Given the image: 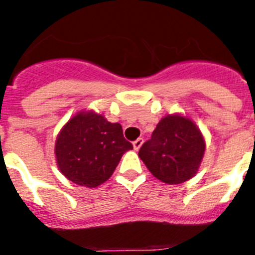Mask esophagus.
Wrapping results in <instances>:
<instances>
[{
	"mask_svg": "<svg viewBox=\"0 0 255 255\" xmlns=\"http://www.w3.org/2000/svg\"><path fill=\"white\" fill-rule=\"evenodd\" d=\"M141 144H143V139L139 138V139H136L134 143H132V147H134L135 150H139V149H140V147H141Z\"/></svg>",
	"mask_w": 255,
	"mask_h": 255,
	"instance_id": "obj_1",
	"label": "esophagus"
}]
</instances>
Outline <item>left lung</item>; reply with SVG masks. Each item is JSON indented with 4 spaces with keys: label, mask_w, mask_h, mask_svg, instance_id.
I'll list each match as a JSON object with an SVG mask.
<instances>
[{
    "label": "left lung",
    "mask_w": 255,
    "mask_h": 255,
    "mask_svg": "<svg viewBox=\"0 0 255 255\" xmlns=\"http://www.w3.org/2000/svg\"><path fill=\"white\" fill-rule=\"evenodd\" d=\"M206 152V140L191 119L180 114L162 117L139 157L155 179L176 185L195 176Z\"/></svg>",
    "instance_id": "obj_1"
}]
</instances>
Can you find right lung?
I'll list each match as a JSON object with an SVG mask.
<instances>
[{
    "label": "right lung",
    "instance_id": "1",
    "mask_svg": "<svg viewBox=\"0 0 255 255\" xmlns=\"http://www.w3.org/2000/svg\"><path fill=\"white\" fill-rule=\"evenodd\" d=\"M132 149L119 123L92 110L76 112L62 126L55 143L61 173L76 185L97 188L114 173L125 152Z\"/></svg>",
    "mask_w": 255,
    "mask_h": 255
}]
</instances>
